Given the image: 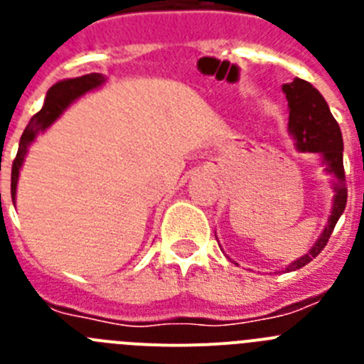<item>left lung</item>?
Listing matches in <instances>:
<instances>
[{
	"label": "left lung",
	"mask_w": 364,
	"mask_h": 364,
	"mask_svg": "<svg viewBox=\"0 0 364 364\" xmlns=\"http://www.w3.org/2000/svg\"><path fill=\"white\" fill-rule=\"evenodd\" d=\"M282 92L288 100V109H290L288 133L294 138L295 147L301 153H306V151L308 153H319L324 167H326V173L336 176V182H333L336 195H333L332 213L328 217V224L324 226L323 233L319 235L317 242L311 246L310 252L302 255L301 259L294 260L286 268V272H295L311 262L324 250L337 220L345 211L348 189L345 186V166H343V134H341L339 124L330 112L326 100L311 83L301 78L284 83Z\"/></svg>",
	"instance_id": "1"
}]
</instances>
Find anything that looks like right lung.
Wrapping results in <instances>:
<instances>
[{
    "label": "right lung",
    "instance_id": "add662e5",
    "mask_svg": "<svg viewBox=\"0 0 364 364\" xmlns=\"http://www.w3.org/2000/svg\"><path fill=\"white\" fill-rule=\"evenodd\" d=\"M105 82V78L98 73L85 74V76H80V78H69L63 80V82L54 83L49 89L47 96H45V104L41 107L40 112H36L34 117L31 118L28 125L25 127L23 134H21V140H19L18 154H16L14 162H12V175H11V193L12 200L16 204V188H18V176L19 169L23 166L25 154H27L28 146H31L34 140H36L38 133H43L47 127L54 124V120L60 118L63 111L73 104L74 100L83 96L85 92L92 91V89H98L102 83Z\"/></svg>",
    "mask_w": 364,
    "mask_h": 364
}]
</instances>
